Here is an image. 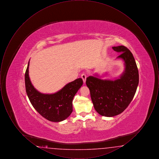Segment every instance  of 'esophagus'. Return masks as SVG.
<instances>
[{"mask_svg": "<svg viewBox=\"0 0 159 159\" xmlns=\"http://www.w3.org/2000/svg\"><path fill=\"white\" fill-rule=\"evenodd\" d=\"M81 77H82V79H83V83H84L86 82V75H85V74H82V75H81Z\"/></svg>", "mask_w": 159, "mask_h": 159, "instance_id": "1", "label": "esophagus"}]
</instances>
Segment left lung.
Here are the masks:
<instances>
[{
    "label": "left lung",
    "instance_id": "left-lung-1",
    "mask_svg": "<svg viewBox=\"0 0 159 159\" xmlns=\"http://www.w3.org/2000/svg\"><path fill=\"white\" fill-rule=\"evenodd\" d=\"M112 48L114 51L121 53L117 58L125 61V70L120 77L110 80L89 76L86 81L95 110L106 117L117 116L128 107L139 83L138 70L132 52L125 46Z\"/></svg>",
    "mask_w": 159,
    "mask_h": 159
}]
</instances>
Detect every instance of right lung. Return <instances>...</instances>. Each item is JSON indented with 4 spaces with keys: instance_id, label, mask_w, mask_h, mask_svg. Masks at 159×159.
<instances>
[{
    "instance_id": "1",
    "label": "right lung",
    "mask_w": 159,
    "mask_h": 159,
    "mask_svg": "<svg viewBox=\"0 0 159 159\" xmlns=\"http://www.w3.org/2000/svg\"><path fill=\"white\" fill-rule=\"evenodd\" d=\"M29 62L25 73V85L31 104L42 117L51 121L59 122L67 119L73 111L72 101L77 92L83 84L79 78L67 84L53 94H43L32 85L29 76Z\"/></svg>"
}]
</instances>
